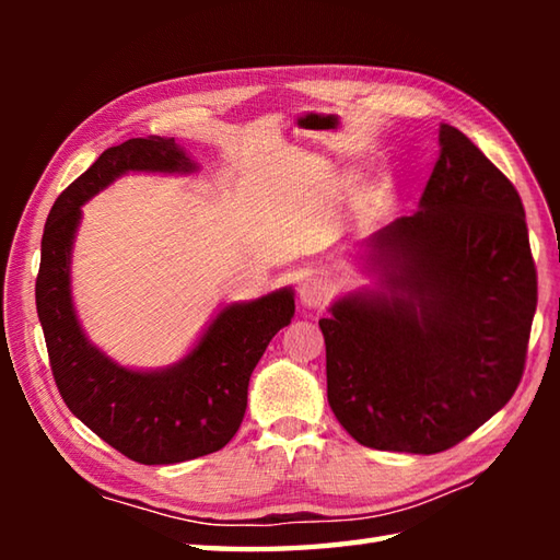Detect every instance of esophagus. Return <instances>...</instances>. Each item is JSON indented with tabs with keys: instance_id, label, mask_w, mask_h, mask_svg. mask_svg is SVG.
I'll return each mask as SVG.
<instances>
[{
	"instance_id": "obj_1",
	"label": "esophagus",
	"mask_w": 560,
	"mask_h": 560,
	"mask_svg": "<svg viewBox=\"0 0 560 560\" xmlns=\"http://www.w3.org/2000/svg\"><path fill=\"white\" fill-rule=\"evenodd\" d=\"M299 295L305 307H317L327 303V299L331 295V283L325 277H319V273H311V277H305L301 281Z\"/></svg>"
}]
</instances>
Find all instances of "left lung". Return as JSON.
<instances>
[{
  "label": "left lung",
  "instance_id": "left-lung-1",
  "mask_svg": "<svg viewBox=\"0 0 560 560\" xmlns=\"http://www.w3.org/2000/svg\"><path fill=\"white\" fill-rule=\"evenodd\" d=\"M419 211L368 237L380 291L319 319L327 401L361 445L433 455L501 411L525 373L537 311L525 207L513 183L440 125Z\"/></svg>",
  "mask_w": 560,
  "mask_h": 560
}]
</instances>
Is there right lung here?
<instances>
[{
	"label": "right lung",
	"instance_id": "add662e5",
	"mask_svg": "<svg viewBox=\"0 0 560 560\" xmlns=\"http://www.w3.org/2000/svg\"><path fill=\"white\" fill-rule=\"evenodd\" d=\"M192 173L175 139L139 137L103 151L50 209L40 243L35 305L59 395L69 411L105 443L139 464H175L211 455L235 435L247 385L271 337L291 323L293 291L279 289L249 303H231L213 317L197 347L165 371H129L83 335L71 303V245L81 205L115 177Z\"/></svg>",
	"mask_w": 560,
	"mask_h": 560
}]
</instances>
